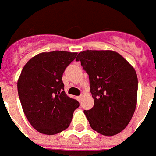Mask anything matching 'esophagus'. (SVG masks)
<instances>
[{"mask_svg":"<svg viewBox=\"0 0 156 156\" xmlns=\"http://www.w3.org/2000/svg\"><path fill=\"white\" fill-rule=\"evenodd\" d=\"M81 98H82V95H80L79 97H77V100L79 101H80V100H81Z\"/></svg>","mask_w":156,"mask_h":156,"instance_id":"1","label":"esophagus"}]
</instances>
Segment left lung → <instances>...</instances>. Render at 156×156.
Listing matches in <instances>:
<instances>
[{
  "label": "left lung",
  "instance_id": "8db88e82",
  "mask_svg": "<svg viewBox=\"0 0 156 156\" xmlns=\"http://www.w3.org/2000/svg\"><path fill=\"white\" fill-rule=\"evenodd\" d=\"M88 74L93 108L84 110L91 129L106 136L120 133L135 111L138 78L122 56L111 50H86L76 58Z\"/></svg>",
  "mask_w": 156,
  "mask_h": 156
}]
</instances>
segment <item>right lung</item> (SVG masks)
I'll use <instances>...</instances> for the list:
<instances>
[{
  "instance_id": "obj_1",
  "label": "right lung",
  "mask_w": 156,
  "mask_h": 156,
  "mask_svg": "<svg viewBox=\"0 0 156 156\" xmlns=\"http://www.w3.org/2000/svg\"><path fill=\"white\" fill-rule=\"evenodd\" d=\"M77 53L53 51L34 56L24 66L17 91L26 118L37 131L53 135L70 124L80 103L64 90L62 76Z\"/></svg>"
}]
</instances>
